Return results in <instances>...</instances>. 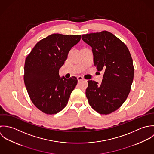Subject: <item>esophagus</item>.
<instances>
[{"mask_svg":"<svg viewBox=\"0 0 154 154\" xmlns=\"http://www.w3.org/2000/svg\"><path fill=\"white\" fill-rule=\"evenodd\" d=\"M77 80H78V81H81L82 80H84V78L82 76L79 75V76L77 77Z\"/></svg>","mask_w":154,"mask_h":154,"instance_id":"esophagus-1","label":"esophagus"}]
</instances>
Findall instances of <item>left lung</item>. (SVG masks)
Returning a JSON list of instances; mask_svg holds the SVG:
<instances>
[{"mask_svg": "<svg viewBox=\"0 0 154 154\" xmlns=\"http://www.w3.org/2000/svg\"><path fill=\"white\" fill-rule=\"evenodd\" d=\"M82 40L92 48L93 62L97 71H103L100 85L88 80L86 96L93 109L100 114L118 109L130 92L134 66L127 46L106 31L83 34Z\"/></svg>", "mask_w": 154, "mask_h": 154, "instance_id": "1", "label": "left lung"}]
</instances>
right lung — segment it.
<instances>
[{
    "instance_id": "1",
    "label": "right lung",
    "mask_w": 154,
    "mask_h": 154,
    "mask_svg": "<svg viewBox=\"0 0 154 154\" xmlns=\"http://www.w3.org/2000/svg\"><path fill=\"white\" fill-rule=\"evenodd\" d=\"M81 35L53 34L36 43L24 64V80L33 104L46 114H55L66 105L77 79L61 78L60 68Z\"/></svg>"
}]
</instances>
